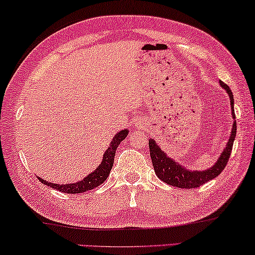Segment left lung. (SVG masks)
Returning <instances> with one entry per match:
<instances>
[{
	"label": "left lung",
	"mask_w": 255,
	"mask_h": 255,
	"mask_svg": "<svg viewBox=\"0 0 255 255\" xmlns=\"http://www.w3.org/2000/svg\"><path fill=\"white\" fill-rule=\"evenodd\" d=\"M220 85L226 90L227 94L230 96L231 101V108H232V116L236 120V114H234L233 109V94L229 88V85L225 84L224 82L220 81ZM237 133V122H233V128L232 132H231L230 139L227 141L226 147L224 148V151L221 152L219 159L217 160V163L213 165L212 167L207 168L204 171H191L181 166L171 159L170 157H167V154L164 151H161V148L158 146L156 141L153 139L148 140V147H150V156L152 160V165H153L154 172L159 178L160 180H163L164 183L172 186H176L179 188H194L199 187L200 185H203L207 181L214 179V178L219 176L223 172V170L229 163L231 152H232L233 147V141L236 138Z\"/></svg>",
	"instance_id": "8db88e82"
}]
</instances>
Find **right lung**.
<instances>
[{
  "label": "right lung",
  "instance_id": "add662e5",
  "mask_svg": "<svg viewBox=\"0 0 255 255\" xmlns=\"http://www.w3.org/2000/svg\"><path fill=\"white\" fill-rule=\"evenodd\" d=\"M128 133V130H122L115 135L114 139L111 141L110 146L108 147L107 151H105L102 163L99 164V166L96 168L94 172H91L88 177H85L83 180L77 181V183H74V184H65V185L48 183V181H45L44 179H42V178L39 177H38V180L41 181L42 184L48 185V186L59 191V192L71 193V194L87 192V191H90L92 188L98 187L99 185L103 184L104 181L107 180L109 174H110L112 165H114L116 150H117L118 145L121 144V141L127 138Z\"/></svg>",
  "mask_w": 255,
  "mask_h": 255
}]
</instances>
